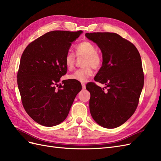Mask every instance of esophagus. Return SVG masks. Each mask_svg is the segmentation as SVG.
<instances>
[{
	"label": "esophagus",
	"mask_w": 161,
	"mask_h": 161,
	"mask_svg": "<svg viewBox=\"0 0 161 161\" xmlns=\"http://www.w3.org/2000/svg\"><path fill=\"white\" fill-rule=\"evenodd\" d=\"M81 86H82V89L83 90L86 89V85L84 84H81Z\"/></svg>",
	"instance_id": "34e87169"
}]
</instances>
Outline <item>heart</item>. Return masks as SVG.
Listing matches in <instances>:
<instances>
[{"label":"heart","instance_id":"1","mask_svg":"<svg viewBox=\"0 0 161 161\" xmlns=\"http://www.w3.org/2000/svg\"><path fill=\"white\" fill-rule=\"evenodd\" d=\"M75 52L77 56H85L84 68L79 69L70 74L69 78L79 82H86L92 75L93 69L101 67L102 57L96 51L94 45L90 41H83L75 47ZM64 63L68 69H71L75 63V56L72 52H67L64 58Z\"/></svg>","mask_w":161,"mask_h":161}]
</instances>
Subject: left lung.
<instances>
[{
	"label": "left lung",
	"instance_id": "8db88e82",
	"mask_svg": "<svg viewBox=\"0 0 161 161\" xmlns=\"http://www.w3.org/2000/svg\"><path fill=\"white\" fill-rule=\"evenodd\" d=\"M102 52V67L94 80L105 84L86 85L90 93V112L94 120L106 129L121 126L134 114L143 87L141 56L135 45L114 32L86 33Z\"/></svg>",
	"mask_w": 161,
	"mask_h": 161
}]
</instances>
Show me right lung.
<instances>
[{
	"instance_id": "1",
	"label": "right lung",
	"mask_w": 161,
	"mask_h": 161,
	"mask_svg": "<svg viewBox=\"0 0 161 161\" xmlns=\"http://www.w3.org/2000/svg\"><path fill=\"white\" fill-rule=\"evenodd\" d=\"M83 31L48 32L24 49L18 73V86L24 109L36 122L53 126L67 117L81 86L76 81H63L67 73L66 53Z\"/></svg>"
}]
</instances>
